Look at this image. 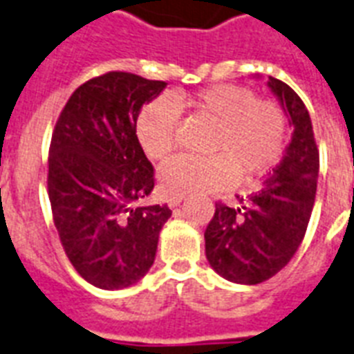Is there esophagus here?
<instances>
[{
	"label": "esophagus",
	"mask_w": 354,
	"mask_h": 354,
	"mask_svg": "<svg viewBox=\"0 0 354 354\" xmlns=\"http://www.w3.org/2000/svg\"><path fill=\"white\" fill-rule=\"evenodd\" d=\"M183 201H185V195H171V197L168 199V203L171 208H177V206H180Z\"/></svg>",
	"instance_id": "34e87169"
}]
</instances>
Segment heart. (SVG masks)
<instances>
[{
  "mask_svg": "<svg viewBox=\"0 0 354 354\" xmlns=\"http://www.w3.org/2000/svg\"><path fill=\"white\" fill-rule=\"evenodd\" d=\"M177 106H190L216 122L210 149L216 155H175L160 168V185L171 195L205 194L230 186L236 171L245 177L267 174L281 159L287 122L281 109L256 100L245 87H206L188 98H155L137 118V138L149 159H162L174 146Z\"/></svg>",
  "mask_w": 354,
  "mask_h": 354,
  "instance_id": "1",
  "label": "heart"
}]
</instances>
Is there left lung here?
Returning a JSON list of instances; mask_svg holds the SVG:
<instances>
[{"instance_id":"left-lung-1","label":"left lung","mask_w":354,"mask_h":354,"mask_svg":"<svg viewBox=\"0 0 354 354\" xmlns=\"http://www.w3.org/2000/svg\"><path fill=\"white\" fill-rule=\"evenodd\" d=\"M267 86L292 128L283 159L245 205H217L205 232L210 267L239 285L261 283L292 259L304 241L318 185L320 155L307 107L285 82L268 76Z\"/></svg>"}]
</instances>
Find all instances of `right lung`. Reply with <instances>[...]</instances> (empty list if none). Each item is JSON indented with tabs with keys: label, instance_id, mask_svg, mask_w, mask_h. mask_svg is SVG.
<instances>
[{
	"label": "right lung",
	"instance_id": "obj_1",
	"mask_svg": "<svg viewBox=\"0 0 354 354\" xmlns=\"http://www.w3.org/2000/svg\"><path fill=\"white\" fill-rule=\"evenodd\" d=\"M166 86L106 73L82 84L56 122L47 177L55 226L76 272L98 289L138 283L171 217L168 205H142L155 180L137 138L138 113Z\"/></svg>",
	"mask_w": 354,
	"mask_h": 354
}]
</instances>
